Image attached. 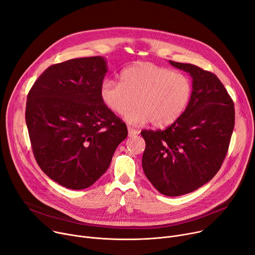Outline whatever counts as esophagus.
Masks as SVG:
<instances>
[{
  "instance_id": "1",
  "label": "esophagus",
  "mask_w": 255,
  "mask_h": 255,
  "mask_svg": "<svg viewBox=\"0 0 255 255\" xmlns=\"http://www.w3.org/2000/svg\"><path fill=\"white\" fill-rule=\"evenodd\" d=\"M128 136H133V135L139 133V130H136V129L130 128V127L128 128Z\"/></svg>"
}]
</instances>
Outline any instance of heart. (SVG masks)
<instances>
[{
	"label": "heart",
	"instance_id": "1",
	"mask_svg": "<svg viewBox=\"0 0 255 255\" xmlns=\"http://www.w3.org/2000/svg\"><path fill=\"white\" fill-rule=\"evenodd\" d=\"M190 78L170 68L151 62H139L125 68L121 83L110 78L100 85L103 104L117 115L126 114L129 125L148 123L165 128L177 122L187 109L192 97Z\"/></svg>",
	"mask_w": 255,
	"mask_h": 255
}]
</instances>
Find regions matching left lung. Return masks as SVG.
Here are the masks:
<instances>
[{"mask_svg":"<svg viewBox=\"0 0 255 255\" xmlns=\"http://www.w3.org/2000/svg\"><path fill=\"white\" fill-rule=\"evenodd\" d=\"M192 77V97L180 119L164 130H143V170L165 196L197 190L220 170L235 126L233 100L218 76L188 63L169 61Z\"/></svg>","mask_w":255,"mask_h":255,"instance_id":"obj_1","label":"left lung"}]
</instances>
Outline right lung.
<instances>
[{
	"label": "right lung",
	"instance_id": "1",
	"mask_svg": "<svg viewBox=\"0 0 255 255\" xmlns=\"http://www.w3.org/2000/svg\"><path fill=\"white\" fill-rule=\"evenodd\" d=\"M107 69L101 56L54 64L28 93L25 121L35 160L65 188L92 186L128 136L126 124L100 98Z\"/></svg>",
	"mask_w": 255,
	"mask_h": 255
}]
</instances>
